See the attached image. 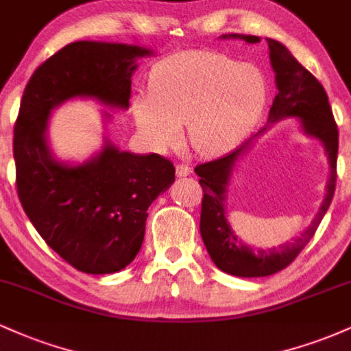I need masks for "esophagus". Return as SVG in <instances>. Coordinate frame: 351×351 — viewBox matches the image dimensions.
Instances as JSON below:
<instances>
[{"instance_id": "1", "label": "esophagus", "mask_w": 351, "mask_h": 351, "mask_svg": "<svg viewBox=\"0 0 351 351\" xmlns=\"http://www.w3.org/2000/svg\"><path fill=\"white\" fill-rule=\"evenodd\" d=\"M188 175H191V168H189L188 165H184V163L176 165V176L183 178V176H188Z\"/></svg>"}]
</instances>
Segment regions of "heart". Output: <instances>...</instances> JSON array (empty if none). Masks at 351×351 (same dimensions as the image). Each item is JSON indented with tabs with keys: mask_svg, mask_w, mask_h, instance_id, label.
Masks as SVG:
<instances>
[{
	"mask_svg": "<svg viewBox=\"0 0 351 351\" xmlns=\"http://www.w3.org/2000/svg\"><path fill=\"white\" fill-rule=\"evenodd\" d=\"M265 102L263 72L217 51H191L165 60L152 95L135 104L138 127L155 147H173L188 122L193 148L204 156L231 152L247 136Z\"/></svg>",
	"mask_w": 351,
	"mask_h": 351,
	"instance_id": "b5f03b06",
	"label": "heart"
}]
</instances>
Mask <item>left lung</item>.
I'll list each match as a JSON object with an SVG mask.
<instances>
[{
    "label": "left lung",
    "instance_id": "obj_1",
    "mask_svg": "<svg viewBox=\"0 0 351 351\" xmlns=\"http://www.w3.org/2000/svg\"><path fill=\"white\" fill-rule=\"evenodd\" d=\"M224 39H244L245 43H259L257 36L223 34ZM269 58L276 72L277 95L269 110L267 123H274L285 117H297L300 120L305 135L320 140L327 153L330 165V176L327 181V193L322 201L317 216L304 234L293 243H285L269 251L254 249L237 239L226 217V191L232 170L237 160L251 147L252 140L265 130V127L256 135L213 162L201 163L195 168L203 188L201 203L199 231L206 245L209 257L223 272L237 277H265L282 271L299 256L302 249L308 244L315 234L318 224L333 199L337 183V153H338V128L333 119L332 107L324 86L291 54V51L274 39H267Z\"/></svg>",
    "mask_w": 351,
    "mask_h": 351
}]
</instances>
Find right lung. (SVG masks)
I'll use <instances>...</instances> for the list:
<instances>
[{"label": "right lung", "instance_id": "obj_1", "mask_svg": "<svg viewBox=\"0 0 351 351\" xmlns=\"http://www.w3.org/2000/svg\"><path fill=\"white\" fill-rule=\"evenodd\" d=\"M150 54L130 44L72 43L24 88L13 138L19 201L46 244L80 272L114 274L135 259L147 209L171 186L175 167L156 153L120 152L108 138L86 163L58 162L47 145L49 115L75 97L128 108L135 60Z\"/></svg>", "mask_w": 351, "mask_h": 351}]
</instances>
